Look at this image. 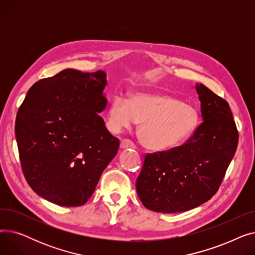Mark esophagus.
<instances>
[{
	"instance_id": "1",
	"label": "esophagus",
	"mask_w": 255,
	"mask_h": 255,
	"mask_svg": "<svg viewBox=\"0 0 255 255\" xmlns=\"http://www.w3.org/2000/svg\"><path fill=\"white\" fill-rule=\"evenodd\" d=\"M135 148H136L135 144L129 139H123L121 141V149L127 150V149H135Z\"/></svg>"
}]
</instances>
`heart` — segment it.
Returning <instances> with one entry per match:
<instances>
[{
    "label": "heart",
    "instance_id": "1",
    "mask_svg": "<svg viewBox=\"0 0 255 255\" xmlns=\"http://www.w3.org/2000/svg\"><path fill=\"white\" fill-rule=\"evenodd\" d=\"M137 122L139 136L149 149L165 151L188 139L198 125L194 106L163 93L139 91L129 100L116 96L107 112L110 129L119 133Z\"/></svg>",
    "mask_w": 255,
    "mask_h": 255
}]
</instances>
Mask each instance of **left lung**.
Listing matches in <instances>:
<instances>
[{"label": "left lung", "mask_w": 255, "mask_h": 255, "mask_svg": "<svg viewBox=\"0 0 255 255\" xmlns=\"http://www.w3.org/2000/svg\"><path fill=\"white\" fill-rule=\"evenodd\" d=\"M195 90L203 123L183 145L144 158L136 192L151 211L180 213L208 202L236 153L239 133L229 103L203 84Z\"/></svg>", "instance_id": "left-lung-1"}]
</instances>
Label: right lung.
I'll use <instances>...</instances> for the list:
<instances>
[{"instance_id": "right-lung-1", "label": "right lung", "mask_w": 255, "mask_h": 255, "mask_svg": "<svg viewBox=\"0 0 255 255\" xmlns=\"http://www.w3.org/2000/svg\"><path fill=\"white\" fill-rule=\"evenodd\" d=\"M106 73L65 69L34 84L17 112L15 136L31 188L62 207L85 205L120 140L99 116Z\"/></svg>"}]
</instances>
